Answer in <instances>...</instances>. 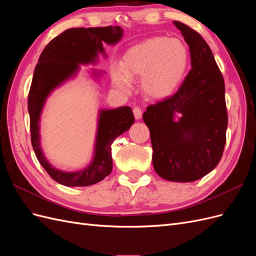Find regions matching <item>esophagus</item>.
<instances>
[{"label":"esophagus","mask_w":256,"mask_h":256,"mask_svg":"<svg viewBox=\"0 0 256 256\" xmlns=\"http://www.w3.org/2000/svg\"><path fill=\"white\" fill-rule=\"evenodd\" d=\"M134 114L136 120H140L142 118V110L138 106H136L134 109Z\"/></svg>","instance_id":"esophagus-1"}]
</instances>
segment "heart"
Listing matches in <instances>:
<instances>
[{"mask_svg": "<svg viewBox=\"0 0 256 256\" xmlns=\"http://www.w3.org/2000/svg\"><path fill=\"white\" fill-rule=\"evenodd\" d=\"M189 52L178 40L154 37L138 44L124 54L120 66L112 67L115 86L129 92L132 81L141 76L144 95L160 99L177 88L187 70Z\"/></svg>", "mask_w": 256, "mask_h": 256, "instance_id": "heart-1", "label": "heart"}]
</instances>
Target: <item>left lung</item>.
Wrapping results in <instances>:
<instances>
[{
  "mask_svg": "<svg viewBox=\"0 0 256 256\" xmlns=\"http://www.w3.org/2000/svg\"><path fill=\"white\" fill-rule=\"evenodd\" d=\"M189 46L191 70L174 95L146 108L152 166L170 182H190L219 164L226 142L228 110L223 76L196 30L173 21Z\"/></svg>",
  "mask_w": 256,
  "mask_h": 256,
  "instance_id": "1",
  "label": "left lung"
}]
</instances>
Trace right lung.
Segmentation results:
<instances>
[{
    "label": "right lung",
    "instance_id": "1",
    "mask_svg": "<svg viewBox=\"0 0 256 256\" xmlns=\"http://www.w3.org/2000/svg\"><path fill=\"white\" fill-rule=\"evenodd\" d=\"M122 36L120 26L69 28L54 37L38 60L28 98L30 142L46 172L60 184L83 187L102 182L112 172L111 145L116 138L129 130L134 122V116L130 106L100 111L94 159L82 171L66 173L49 164L40 147V118L46 98L60 84L76 74L79 64L94 63L98 52L104 54V42L114 44Z\"/></svg>",
    "mask_w": 256,
    "mask_h": 256
}]
</instances>
